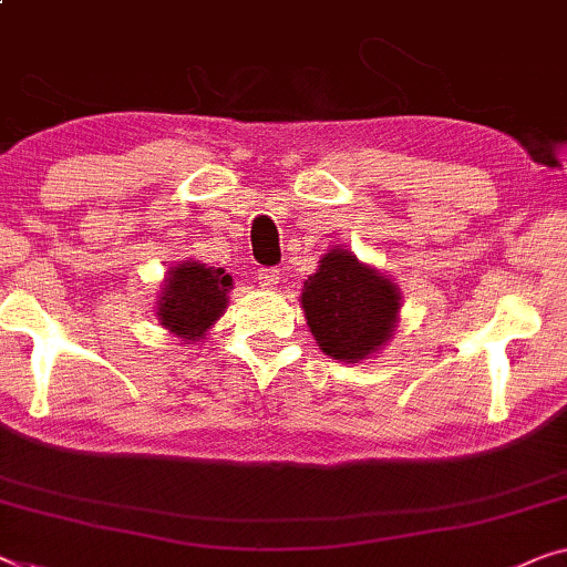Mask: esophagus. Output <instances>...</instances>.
I'll return each instance as SVG.
<instances>
[{
    "mask_svg": "<svg viewBox=\"0 0 567 567\" xmlns=\"http://www.w3.org/2000/svg\"><path fill=\"white\" fill-rule=\"evenodd\" d=\"M258 284L264 286L266 291H276V286L281 284V270H278V268H264L258 274Z\"/></svg>",
    "mask_w": 567,
    "mask_h": 567,
    "instance_id": "esophagus-1",
    "label": "esophagus"
}]
</instances>
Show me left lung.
I'll use <instances>...</instances> for the list:
<instances>
[{
  "instance_id": "1",
  "label": "left lung",
  "mask_w": 567,
  "mask_h": 567,
  "mask_svg": "<svg viewBox=\"0 0 567 567\" xmlns=\"http://www.w3.org/2000/svg\"><path fill=\"white\" fill-rule=\"evenodd\" d=\"M299 301L319 350L340 363L373 358L396 334L401 289L340 245L319 258Z\"/></svg>"
}]
</instances>
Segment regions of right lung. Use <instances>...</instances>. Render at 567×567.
I'll list each match as a JSON object with an SVG mask.
<instances>
[{
  "instance_id": "add662e5",
  "label": "right lung",
  "mask_w": 567,
  "mask_h": 567,
  "mask_svg": "<svg viewBox=\"0 0 567 567\" xmlns=\"http://www.w3.org/2000/svg\"><path fill=\"white\" fill-rule=\"evenodd\" d=\"M233 276L199 260H178L163 278L155 317L184 344L207 340L212 327L225 315Z\"/></svg>"
}]
</instances>
